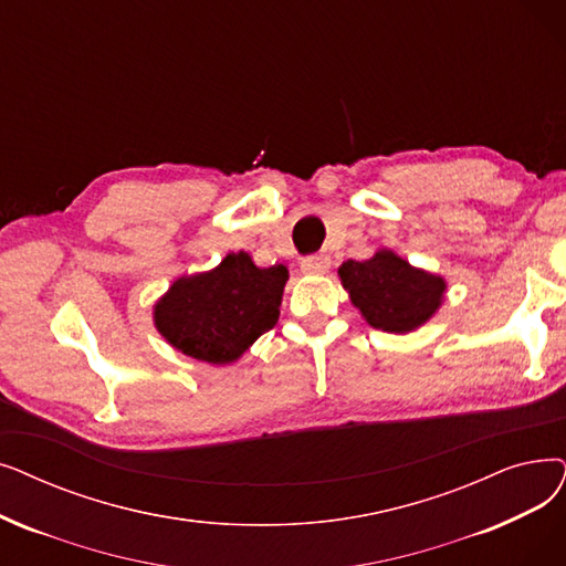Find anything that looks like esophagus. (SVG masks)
<instances>
[{"mask_svg":"<svg viewBox=\"0 0 566 566\" xmlns=\"http://www.w3.org/2000/svg\"><path fill=\"white\" fill-rule=\"evenodd\" d=\"M301 268H303V273H310V275H324V273H328L331 259H328L326 254H314V256L303 259Z\"/></svg>","mask_w":566,"mask_h":566,"instance_id":"1","label":"esophagus"}]
</instances>
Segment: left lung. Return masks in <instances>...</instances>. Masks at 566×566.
Wrapping results in <instances>:
<instances>
[{
    "label": "left lung",
    "mask_w": 566,
    "mask_h": 566,
    "mask_svg": "<svg viewBox=\"0 0 566 566\" xmlns=\"http://www.w3.org/2000/svg\"><path fill=\"white\" fill-rule=\"evenodd\" d=\"M337 273L365 322L386 333H411L423 326L447 291L444 280L409 265L390 250H379L367 261H344Z\"/></svg>",
    "instance_id": "8db88e82"
}]
</instances>
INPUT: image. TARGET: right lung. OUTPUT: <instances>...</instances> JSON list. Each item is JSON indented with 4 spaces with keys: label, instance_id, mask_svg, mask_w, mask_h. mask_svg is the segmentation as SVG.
Listing matches in <instances>:
<instances>
[{
    "label": "right lung",
    "instance_id": "1",
    "mask_svg": "<svg viewBox=\"0 0 566 566\" xmlns=\"http://www.w3.org/2000/svg\"><path fill=\"white\" fill-rule=\"evenodd\" d=\"M289 270L227 254L208 273L180 277L155 305V326L170 347L212 365L238 360L277 324Z\"/></svg>",
    "mask_w": 566,
    "mask_h": 566
}]
</instances>
